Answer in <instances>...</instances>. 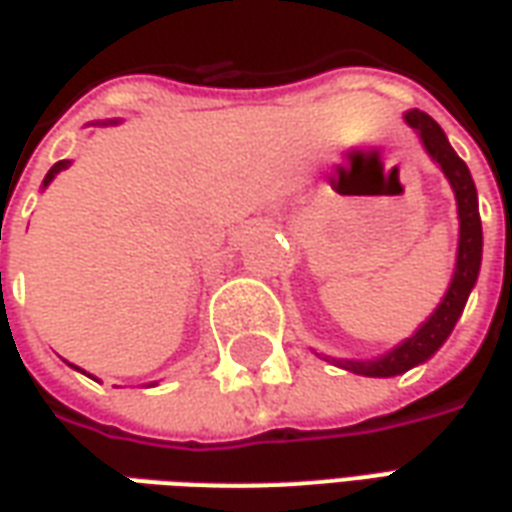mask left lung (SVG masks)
<instances>
[{
  "mask_svg": "<svg viewBox=\"0 0 512 512\" xmlns=\"http://www.w3.org/2000/svg\"><path fill=\"white\" fill-rule=\"evenodd\" d=\"M406 123L419 134L422 145L428 150V156L441 167V172L450 180L458 202V222H461V238H458V260H455V274L441 304L433 310L428 321L419 326L417 332L408 340L395 345L392 351H386L378 359H332L334 365L351 370L356 376L370 378H389L406 373L419 362H425L439 351L444 340L450 337L455 323L461 318L466 299L472 293L477 274H480V260H483V224H480V211H477V189L469 175V167L463 164L458 153L452 150L447 136L439 128V123L419 109H411L406 115Z\"/></svg>",
  "mask_w": 512,
  "mask_h": 512,
  "instance_id": "8db88e82",
  "label": "left lung"
}]
</instances>
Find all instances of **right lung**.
<instances>
[{"instance_id": "obj_1", "label": "right lung", "mask_w": 512, "mask_h": 512, "mask_svg": "<svg viewBox=\"0 0 512 512\" xmlns=\"http://www.w3.org/2000/svg\"><path fill=\"white\" fill-rule=\"evenodd\" d=\"M68 164H71V161H57V164H54V167L49 169V175L43 178V186H49L51 180H54V175H57V172H62V169L68 167ZM82 373H84V370H82Z\"/></svg>"}]
</instances>
